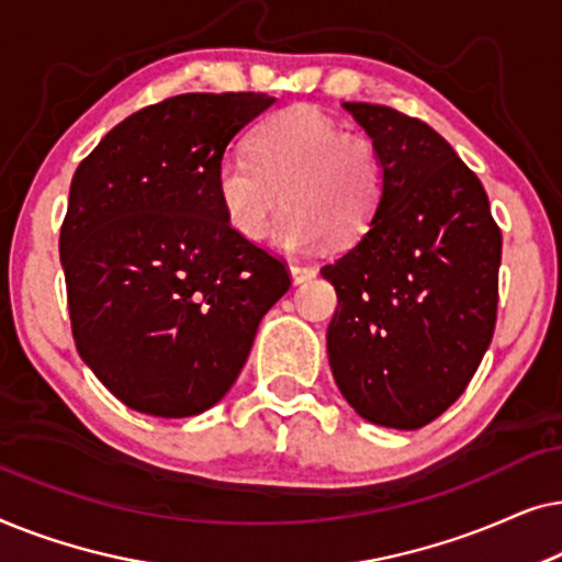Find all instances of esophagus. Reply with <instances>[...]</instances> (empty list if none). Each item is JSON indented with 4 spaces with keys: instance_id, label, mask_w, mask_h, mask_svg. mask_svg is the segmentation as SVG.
Segmentation results:
<instances>
[{
    "instance_id": "esophagus-1",
    "label": "esophagus",
    "mask_w": 562,
    "mask_h": 562,
    "mask_svg": "<svg viewBox=\"0 0 562 562\" xmlns=\"http://www.w3.org/2000/svg\"><path fill=\"white\" fill-rule=\"evenodd\" d=\"M289 271H291V281H294V283L312 281L314 276H317V268H314V266H302V263H291Z\"/></svg>"
}]
</instances>
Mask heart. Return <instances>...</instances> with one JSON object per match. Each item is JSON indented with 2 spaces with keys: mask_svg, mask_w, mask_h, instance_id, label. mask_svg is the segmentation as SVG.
Masks as SVG:
<instances>
[{
  "mask_svg": "<svg viewBox=\"0 0 562 562\" xmlns=\"http://www.w3.org/2000/svg\"><path fill=\"white\" fill-rule=\"evenodd\" d=\"M214 187L227 225L248 243L268 235L283 196L289 210L273 240L302 250L327 235L333 243L358 240L383 202L386 171L373 137L348 133L302 104L260 122L248 137V158L222 160Z\"/></svg>",
  "mask_w": 562,
  "mask_h": 562,
  "instance_id": "obj_1",
  "label": "heart"
}]
</instances>
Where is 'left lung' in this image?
Listing matches in <instances>:
<instances>
[{"label": "left lung", "instance_id": "8db88e82", "mask_svg": "<svg viewBox=\"0 0 562 562\" xmlns=\"http://www.w3.org/2000/svg\"><path fill=\"white\" fill-rule=\"evenodd\" d=\"M342 106L379 145L386 187L371 227L322 268L337 291L329 368L360 417L419 429L463 394L494 337L502 229L479 176L432 127Z\"/></svg>", "mask_w": 562, "mask_h": 562}]
</instances>
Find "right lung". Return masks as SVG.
Listing matches in <instances>:
<instances>
[{"label": "right lung", "mask_w": 562, "mask_h": 562, "mask_svg": "<svg viewBox=\"0 0 562 562\" xmlns=\"http://www.w3.org/2000/svg\"><path fill=\"white\" fill-rule=\"evenodd\" d=\"M273 97L181 94L130 114L76 168L60 266L76 350L130 409L179 419L233 389L291 281L243 240L214 176Z\"/></svg>", "instance_id": "right-lung-1"}]
</instances>
